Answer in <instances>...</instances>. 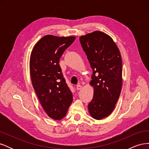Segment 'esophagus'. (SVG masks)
<instances>
[{"label": "esophagus", "instance_id": "obj_1", "mask_svg": "<svg viewBox=\"0 0 149 149\" xmlns=\"http://www.w3.org/2000/svg\"><path fill=\"white\" fill-rule=\"evenodd\" d=\"M82 88H83V86H82L81 85H79V84H78V85L76 86V89H77V90H80V89H82Z\"/></svg>", "mask_w": 149, "mask_h": 149}]
</instances>
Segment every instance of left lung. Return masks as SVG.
<instances>
[{
	"mask_svg": "<svg viewBox=\"0 0 149 149\" xmlns=\"http://www.w3.org/2000/svg\"><path fill=\"white\" fill-rule=\"evenodd\" d=\"M93 70L94 96L88 104L89 114L101 120L111 114L122 89L123 64L119 49L111 37L100 31L79 38Z\"/></svg>",
	"mask_w": 149,
	"mask_h": 149,
	"instance_id": "left-lung-1",
	"label": "left lung"
}]
</instances>
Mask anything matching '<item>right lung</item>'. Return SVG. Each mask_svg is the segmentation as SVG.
<instances>
[{
  "instance_id": "obj_1",
  "label": "right lung",
  "mask_w": 149,
  "mask_h": 149,
  "mask_svg": "<svg viewBox=\"0 0 149 149\" xmlns=\"http://www.w3.org/2000/svg\"><path fill=\"white\" fill-rule=\"evenodd\" d=\"M75 38L46 35L35 44L31 53L30 72L35 92L46 113L55 120L64 118L73 101L59 61Z\"/></svg>"
}]
</instances>
